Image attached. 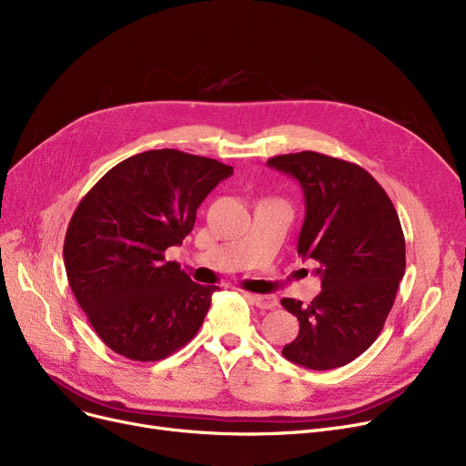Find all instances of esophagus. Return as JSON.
<instances>
[{
	"instance_id": "1",
	"label": "esophagus",
	"mask_w": 466,
	"mask_h": 466,
	"mask_svg": "<svg viewBox=\"0 0 466 466\" xmlns=\"http://www.w3.org/2000/svg\"><path fill=\"white\" fill-rule=\"evenodd\" d=\"M256 307L259 309H275L279 305V299L275 296H263V294H245Z\"/></svg>"
}]
</instances>
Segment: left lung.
Masks as SVG:
<instances>
[{"mask_svg":"<svg viewBox=\"0 0 466 466\" xmlns=\"http://www.w3.org/2000/svg\"><path fill=\"white\" fill-rule=\"evenodd\" d=\"M305 197L298 254L319 263L322 292L301 303L280 299L299 320L284 345L290 362L334 370L352 362L381 334L406 271V240L394 205L370 172L317 151L271 157Z\"/></svg>","mask_w":466,"mask_h":466,"instance_id":"8db88e82","label":"left lung"}]
</instances>
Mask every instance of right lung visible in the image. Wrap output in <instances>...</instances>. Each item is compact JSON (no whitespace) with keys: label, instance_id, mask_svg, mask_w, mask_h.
<instances>
[{"label":"right lung","instance_id":"right-lung-1","mask_svg":"<svg viewBox=\"0 0 466 466\" xmlns=\"http://www.w3.org/2000/svg\"><path fill=\"white\" fill-rule=\"evenodd\" d=\"M231 174L216 159L149 149L81 198L64 238L66 275L98 338L121 357L163 360L201 328L218 286L193 282L165 250L182 245L197 208Z\"/></svg>","mask_w":466,"mask_h":466}]
</instances>
